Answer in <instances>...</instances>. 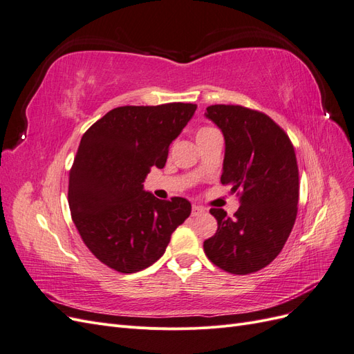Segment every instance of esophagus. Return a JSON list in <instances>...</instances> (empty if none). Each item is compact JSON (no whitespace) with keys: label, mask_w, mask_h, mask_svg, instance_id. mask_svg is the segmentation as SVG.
Returning <instances> with one entry per match:
<instances>
[{"label":"esophagus","mask_w":354,"mask_h":354,"mask_svg":"<svg viewBox=\"0 0 354 354\" xmlns=\"http://www.w3.org/2000/svg\"><path fill=\"white\" fill-rule=\"evenodd\" d=\"M203 212H205V208H202L199 205L192 207V216H194V217H198V216H201V214H203Z\"/></svg>","instance_id":"esophagus-1"}]
</instances>
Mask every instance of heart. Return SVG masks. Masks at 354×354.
<instances>
[{"mask_svg": "<svg viewBox=\"0 0 354 354\" xmlns=\"http://www.w3.org/2000/svg\"><path fill=\"white\" fill-rule=\"evenodd\" d=\"M212 131H214V130H212V128H207V127H205V128H201V130L198 131V137H202V136H207V134H209V133H212ZM198 137H196V138H198Z\"/></svg>", "mask_w": 354, "mask_h": 354, "instance_id": "obj_1", "label": "heart"}]
</instances>
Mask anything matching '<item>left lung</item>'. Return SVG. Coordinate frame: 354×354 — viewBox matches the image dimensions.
<instances>
[{
    "mask_svg": "<svg viewBox=\"0 0 354 354\" xmlns=\"http://www.w3.org/2000/svg\"><path fill=\"white\" fill-rule=\"evenodd\" d=\"M205 116L224 136L221 183L239 196L241 207L233 218L209 209L218 227L203 251L229 273H254L276 259L294 227L299 190L294 146L272 118L243 106L212 104Z\"/></svg>",
    "mask_w": 354,
    "mask_h": 354,
    "instance_id": "left-lung-1",
    "label": "left lung"
}]
</instances>
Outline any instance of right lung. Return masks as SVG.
<instances>
[{
    "mask_svg": "<svg viewBox=\"0 0 354 354\" xmlns=\"http://www.w3.org/2000/svg\"><path fill=\"white\" fill-rule=\"evenodd\" d=\"M195 111L192 103L121 106L82 136L69 173V208L84 243L111 269L152 266L190 216L187 199L160 201L143 181L152 167H165L169 145Z\"/></svg>",
    "mask_w": 354,
    "mask_h": 354,
    "instance_id": "add662e5",
    "label": "right lung"
}]
</instances>
